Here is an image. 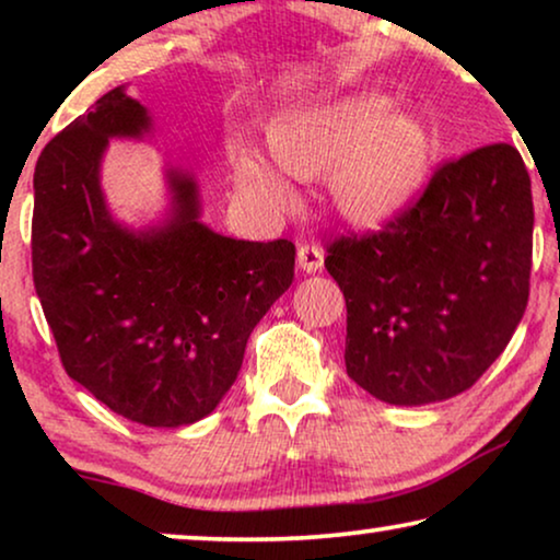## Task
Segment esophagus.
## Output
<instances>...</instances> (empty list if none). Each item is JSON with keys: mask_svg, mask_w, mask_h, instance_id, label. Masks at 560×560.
Wrapping results in <instances>:
<instances>
[{"mask_svg": "<svg viewBox=\"0 0 560 560\" xmlns=\"http://www.w3.org/2000/svg\"><path fill=\"white\" fill-rule=\"evenodd\" d=\"M298 267L308 275L318 272L324 267V252L316 244H303V247H298Z\"/></svg>", "mask_w": 560, "mask_h": 560, "instance_id": "esophagus-1", "label": "esophagus"}]
</instances>
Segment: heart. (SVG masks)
Returning a JSON list of instances; mask_svg holds the SVG:
<instances>
[{"label": "heart", "mask_w": 560, "mask_h": 560, "mask_svg": "<svg viewBox=\"0 0 560 560\" xmlns=\"http://www.w3.org/2000/svg\"><path fill=\"white\" fill-rule=\"evenodd\" d=\"M275 167L252 148L234 150L242 194L270 213H290L298 190L287 178L328 173L339 217L359 229H382L423 194L433 165V137L423 121L393 114L382 96H349L280 117L267 132Z\"/></svg>", "instance_id": "b5f03b06"}]
</instances>
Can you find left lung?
I'll return each mask as SVG.
<instances>
[{"label": "left lung", "mask_w": 560, "mask_h": 560, "mask_svg": "<svg viewBox=\"0 0 560 560\" xmlns=\"http://www.w3.org/2000/svg\"><path fill=\"white\" fill-rule=\"evenodd\" d=\"M533 265L530 175L512 144L441 165L412 209L328 247L347 298V374L389 405L469 389L523 318Z\"/></svg>", "instance_id": "left-lung-1"}]
</instances>
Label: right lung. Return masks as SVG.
Segmentation results:
<instances>
[{"label":"right lung","instance_id":"right-lung-1","mask_svg":"<svg viewBox=\"0 0 560 560\" xmlns=\"http://www.w3.org/2000/svg\"><path fill=\"white\" fill-rule=\"evenodd\" d=\"M152 137V117L112 89L45 144L35 165L33 280L68 377L135 423L211 416L247 339L295 272L293 242H244L201 221L194 173L165 167L167 209L140 229L102 188L109 140Z\"/></svg>","mask_w":560,"mask_h":560}]
</instances>
